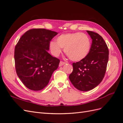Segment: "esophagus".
<instances>
[{
    "label": "esophagus",
    "instance_id": "1",
    "mask_svg": "<svg viewBox=\"0 0 123 123\" xmlns=\"http://www.w3.org/2000/svg\"><path fill=\"white\" fill-rule=\"evenodd\" d=\"M65 64H66L65 62H62V61H61L60 62H59V67H61V66L64 65H65Z\"/></svg>",
    "mask_w": 123,
    "mask_h": 123
}]
</instances>
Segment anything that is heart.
<instances>
[{
    "mask_svg": "<svg viewBox=\"0 0 123 123\" xmlns=\"http://www.w3.org/2000/svg\"><path fill=\"white\" fill-rule=\"evenodd\" d=\"M49 48L55 56H58L62 53V48H64L65 53L70 60L80 61L90 52L91 40L88 35L81 32L65 33L57 37L56 42L51 41Z\"/></svg>",
    "mask_w": 123,
    "mask_h": 123,
    "instance_id": "heart-1",
    "label": "heart"
}]
</instances>
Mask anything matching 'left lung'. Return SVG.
Masks as SVG:
<instances>
[{"mask_svg": "<svg viewBox=\"0 0 123 123\" xmlns=\"http://www.w3.org/2000/svg\"><path fill=\"white\" fill-rule=\"evenodd\" d=\"M92 39L91 48L87 56L73 63V70L69 76L78 90L88 91L98 86L106 73L109 50L102 37L97 33L87 31Z\"/></svg>", "mask_w": 123, "mask_h": 123, "instance_id": "left-lung-1", "label": "left lung"}]
</instances>
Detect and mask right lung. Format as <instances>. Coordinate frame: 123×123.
Instances as JSON below:
<instances>
[{
  "label": "right lung",
  "mask_w": 123,
  "mask_h": 123,
  "mask_svg": "<svg viewBox=\"0 0 123 123\" xmlns=\"http://www.w3.org/2000/svg\"><path fill=\"white\" fill-rule=\"evenodd\" d=\"M57 34L45 29H32L26 32L16 44L14 51L16 73L30 90H42L58 68L59 59L48 52L50 41Z\"/></svg>",
  "instance_id": "right-lung-1"
}]
</instances>
